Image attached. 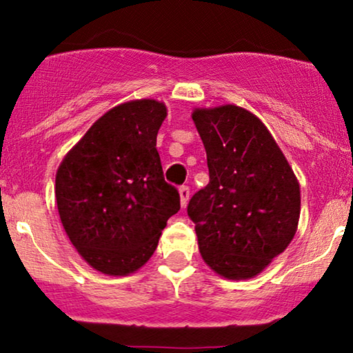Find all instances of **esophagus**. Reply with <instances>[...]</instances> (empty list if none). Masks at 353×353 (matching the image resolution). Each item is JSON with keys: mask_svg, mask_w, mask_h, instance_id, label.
<instances>
[{"mask_svg": "<svg viewBox=\"0 0 353 353\" xmlns=\"http://www.w3.org/2000/svg\"><path fill=\"white\" fill-rule=\"evenodd\" d=\"M179 196H181V204H182V208H185V204H188L189 196H190L189 185H181V188H179Z\"/></svg>", "mask_w": 353, "mask_h": 353, "instance_id": "esophagus-1", "label": "esophagus"}]
</instances>
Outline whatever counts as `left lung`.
I'll return each instance as SVG.
<instances>
[{
	"instance_id": "left-lung-1",
	"label": "left lung",
	"mask_w": 353,
	"mask_h": 353,
	"mask_svg": "<svg viewBox=\"0 0 353 353\" xmlns=\"http://www.w3.org/2000/svg\"><path fill=\"white\" fill-rule=\"evenodd\" d=\"M208 154L209 184L188 204L202 259L222 277L261 274L295 236L301 189L259 117L219 106L192 114Z\"/></svg>"
}]
</instances>
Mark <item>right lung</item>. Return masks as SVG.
Segmentation results:
<instances>
[{
    "label": "right lung",
    "mask_w": 353,
    "mask_h": 353,
    "mask_svg": "<svg viewBox=\"0 0 353 353\" xmlns=\"http://www.w3.org/2000/svg\"><path fill=\"white\" fill-rule=\"evenodd\" d=\"M165 106L124 103L99 117L68 152L56 174L63 228L84 261L109 275L143 267L168 219L181 209L179 190L164 181L156 137Z\"/></svg>",
    "instance_id": "right-lung-1"
}]
</instances>
